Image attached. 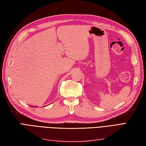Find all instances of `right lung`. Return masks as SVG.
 Returning a JSON list of instances; mask_svg holds the SVG:
<instances>
[{"label": "right lung", "instance_id": "1", "mask_svg": "<svg viewBox=\"0 0 146 146\" xmlns=\"http://www.w3.org/2000/svg\"><path fill=\"white\" fill-rule=\"evenodd\" d=\"M31 107H35V106H31ZM35 107H36V106H35Z\"/></svg>", "mask_w": 146, "mask_h": 146}]
</instances>
